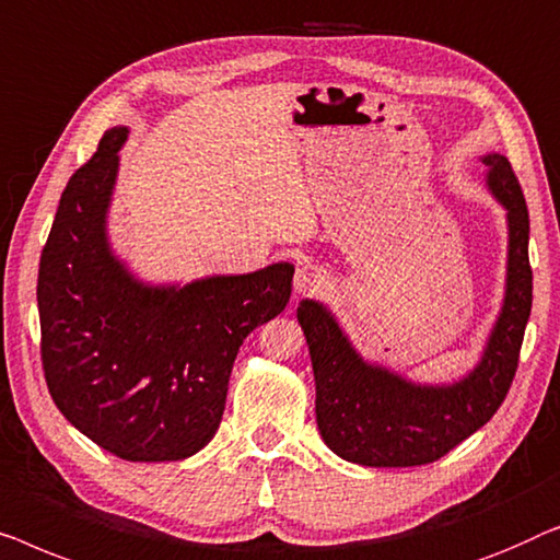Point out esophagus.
<instances>
[{
	"label": "esophagus",
	"instance_id": "esophagus-1",
	"mask_svg": "<svg viewBox=\"0 0 560 560\" xmlns=\"http://www.w3.org/2000/svg\"><path fill=\"white\" fill-rule=\"evenodd\" d=\"M327 287V271L314 264H299L294 273V289L296 294H317Z\"/></svg>",
	"mask_w": 560,
	"mask_h": 560
}]
</instances>
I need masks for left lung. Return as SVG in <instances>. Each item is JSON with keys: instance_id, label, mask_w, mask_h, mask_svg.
Listing matches in <instances>:
<instances>
[{"instance_id": "8db88e82", "label": "left lung", "mask_w": 560, "mask_h": 560, "mask_svg": "<svg viewBox=\"0 0 560 560\" xmlns=\"http://www.w3.org/2000/svg\"><path fill=\"white\" fill-rule=\"evenodd\" d=\"M487 187L508 210V289L482 360L452 385H419L362 360L327 306L312 299L296 317L317 383V427L325 444L362 467H419L436 462L498 413L513 385L527 317L533 269L530 218L508 156L487 154Z\"/></svg>"}]
</instances>
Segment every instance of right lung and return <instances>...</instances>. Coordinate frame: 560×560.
I'll return each instance as SVG.
<instances>
[{"label": "right lung", "instance_id": "add662e5", "mask_svg": "<svg viewBox=\"0 0 560 560\" xmlns=\"http://www.w3.org/2000/svg\"><path fill=\"white\" fill-rule=\"evenodd\" d=\"M126 137L108 129L60 195L37 273L43 370L93 444L126 462H177L215 436L238 348L289 304L294 266L185 287L133 279L106 235Z\"/></svg>", "mask_w": 560, "mask_h": 560}]
</instances>
